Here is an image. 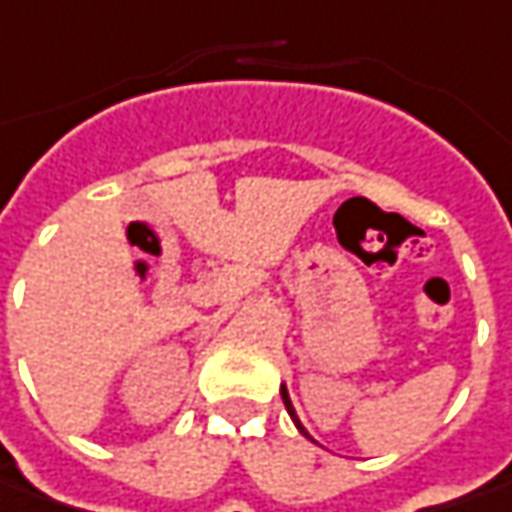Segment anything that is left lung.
<instances>
[{"instance_id": "1", "label": "left lung", "mask_w": 512, "mask_h": 512, "mask_svg": "<svg viewBox=\"0 0 512 512\" xmlns=\"http://www.w3.org/2000/svg\"><path fill=\"white\" fill-rule=\"evenodd\" d=\"M280 395H283V404H286V412L292 415V421H295V427H298L300 433L306 435V438H312V435L306 433V427L300 424V418H298V412H295V407H292V398H289V389H286V384H280Z\"/></svg>"}]
</instances>
